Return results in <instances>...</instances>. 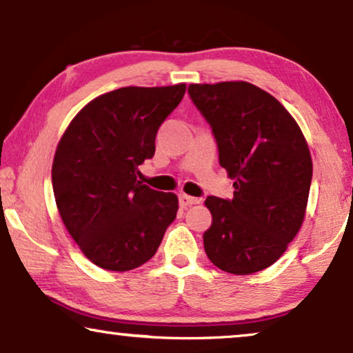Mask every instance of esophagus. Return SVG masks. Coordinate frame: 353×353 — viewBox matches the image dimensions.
I'll return each mask as SVG.
<instances>
[{"label":"esophagus","mask_w":353,"mask_h":353,"mask_svg":"<svg viewBox=\"0 0 353 353\" xmlns=\"http://www.w3.org/2000/svg\"><path fill=\"white\" fill-rule=\"evenodd\" d=\"M178 201H180V205L185 207V209H186V207H191V205H194V204H197V202H199L197 197H192V196H188V194H180Z\"/></svg>","instance_id":"esophagus-1"}]
</instances>
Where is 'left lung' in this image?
<instances>
[{
	"label": "left lung",
	"mask_w": 353,
	"mask_h": 353,
	"mask_svg": "<svg viewBox=\"0 0 353 353\" xmlns=\"http://www.w3.org/2000/svg\"><path fill=\"white\" fill-rule=\"evenodd\" d=\"M188 93L210 125L220 165L234 178L231 199H205V254L226 273H257L302 226L313 170L307 141L283 104L248 81L192 83Z\"/></svg>",
	"instance_id": "left-lung-1"
}]
</instances>
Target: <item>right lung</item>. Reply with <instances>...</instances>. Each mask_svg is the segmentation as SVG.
Masks as SVG:
<instances>
[{"instance_id": "obj_1", "label": "right lung", "mask_w": 353, "mask_h": 353, "mask_svg": "<svg viewBox=\"0 0 353 353\" xmlns=\"http://www.w3.org/2000/svg\"><path fill=\"white\" fill-rule=\"evenodd\" d=\"M186 85L125 86L101 94L75 115L57 144L52 191L61 219L85 257L128 272L154 257L178 197L138 180L156 152V134Z\"/></svg>"}]
</instances>
